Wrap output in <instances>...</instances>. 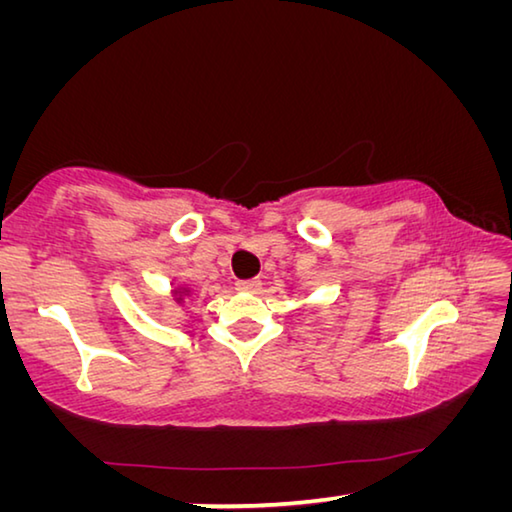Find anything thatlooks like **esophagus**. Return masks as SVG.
<instances>
[{"label":"esophagus","instance_id":"esophagus-1","mask_svg":"<svg viewBox=\"0 0 512 512\" xmlns=\"http://www.w3.org/2000/svg\"><path fill=\"white\" fill-rule=\"evenodd\" d=\"M237 289H239V291L255 293V291L262 289V280H257V277H250V280H239V282H237Z\"/></svg>","mask_w":512,"mask_h":512}]
</instances>
